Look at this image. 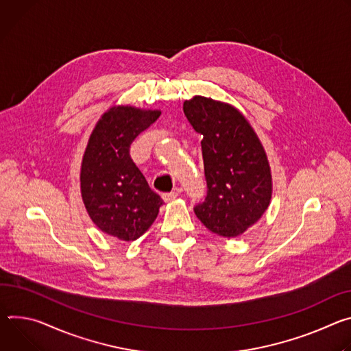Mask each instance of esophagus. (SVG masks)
Returning <instances> with one entry per match:
<instances>
[{"mask_svg": "<svg viewBox=\"0 0 351 351\" xmlns=\"http://www.w3.org/2000/svg\"><path fill=\"white\" fill-rule=\"evenodd\" d=\"M177 197H178V192H177V191H171V192H166V193H163V199H165L166 202L174 201Z\"/></svg>", "mask_w": 351, "mask_h": 351, "instance_id": "obj_1", "label": "esophagus"}]
</instances>
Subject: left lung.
<instances>
[{
    "label": "left lung",
    "instance_id": "1",
    "mask_svg": "<svg viewBox=\"0 0 351 351\" xmlns=\"http://www.w3.org/2000/svg\"><path fill=\"white\" fill-rule=\"evenodd\" d=\"M184 114L201 141L206 197L193 206L208 230L237 237L269 206L271 176L266 153L245 117L204 96L184 101Z\"/></svg>",
    "mask_w": 351,
    "mask_h": 351
}]
</instances>
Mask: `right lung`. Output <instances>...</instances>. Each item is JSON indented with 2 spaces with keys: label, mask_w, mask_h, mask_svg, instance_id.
I'll list each match as a JSON object with an SVG mask.
<instances>
[{
  "label": "right lung",
  "mask_w": 351,
  "mask_h": 351,
  "mask_svg": "<svg viewBox=\"0 0 351 351\" xmlns=\"http://www.w3.org/2000/svg\"><path fill=\"white\" fill-rule=\"evenodd\" d=\"M158 110L112 107L96 124L81 169V191L93 223L108 236L134 241L158 217L163 199L131 159L135 138L159 119Z\"/></svg>",
  "instance_id": "add662e5"
}]
</instances>
